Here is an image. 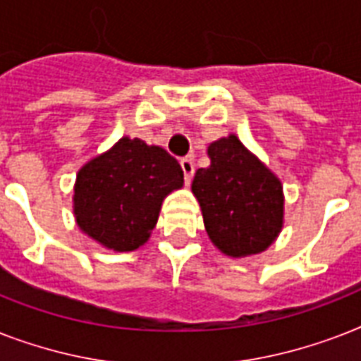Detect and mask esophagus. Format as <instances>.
I'll use <instances>...</instances> for the list:
<instances>
[{"label":"esophagus","instance_id":"esophagus-1","mask_svg":"<svg viewBox=\"0 0 361 361\" xmlns=\"http://www.w3.org/2000/svg\"><path fill=\"white\" fill-rule=\"evenodd\" d=\"M180 164H181V170H183V176H185V181L187 183H191L192 174H195V163H192V159L191 157L181 159Z\"/></svg>","mask_w":361,"mask_h":361}]
</instances>
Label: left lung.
<instances>
[{"mask_svg": "<svg viewBox=\"0 0 361 361\" xmlns=\"http://www.w3.org/2000/svg\"><path fill=\"white\" fill-rule=\"evenodd\" d=\"M208 155L212 163L197 170L191 189L209 240L234 258L266 251L283 228L279 178L236 135L212 142Z\"/></svg>", "mask_w": 361, "mask_h": 361, "instance_id": "left-lung-1", "label": "left lung"}]
</instances>
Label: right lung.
<instances>
[{"instance_id": "1", "label": "right lung", "mask_w": 361, "mask_h": 361, "mask_svg": "<svg viewBox=\"0 0 361 361\" xmlns=\"http://www.w3.org/2000/svg\"><path fill=\"white\" fill-rule=\"evenodd\" d=\"M183 185V170L166 149L123 136L76 174L80 231L112 251H135L157 225L166 195Z\"/></svg>"}]
</instances>
